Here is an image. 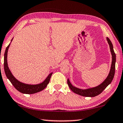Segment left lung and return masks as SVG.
Instances as JSON below:
<instances>
[{"label":"left lung","mask_w":123,"mask_h":123,"mask_svg":"<svg viewBox=\"0 0 123 123\" xmlns=\"http://www.w3.org/2000/svg\"><path fill=\"white\" fill-rule=\"evenodd\" d=\"M107 40L108 42V43H109V44L110 45V50H111L112 57L111 69H110V72L109 73V75L107 77V78L105 79V81H104L102 84L99 85V86L95 87H93V88H88L86 89H79L73 86L71 84V83L70 82L69 79H68L67 84L68 86L69 87L70 89H71L73 92L76 93V94L81 95V96L83 97H94L100 94L101 93H102V92L109 86V85H110L112 81L114 78V73H115V64L116 61V54L113 50V45L112 44V42L108 37H107Z\"/></svg>","instance_id":"obj_1"}]
</instances>
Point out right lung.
I'll return each mask as SVG.
<instances>
[{"label":"right lung","instance_id":"add662e5","mask_svg":"<svg viewBox=\"0 0 123 123\" xmlns=\"http://www.w3.org/2000/svg\"><path fill=\"white\" fill-rule=\"evenodd\" d=\"M12 41V40H11ZM10 44L6 47V48L5 54H4V70L6 75L7 79L10 80V81L11 82V84L13 85V86L17 90H18L20 93H24V94H34L40 92L44 89L45 87H47L48 84H49L50 80V78L53 73L50 74L47 78L45 79V80L43 82L37 85H28L26 84H24L19 81L17 80L14 78L13 75L12 74L11 71H10L7 65V52L8 49L10 47Z\"/></svg>","mask_w":123,"mask_h":123}]
</instances>
